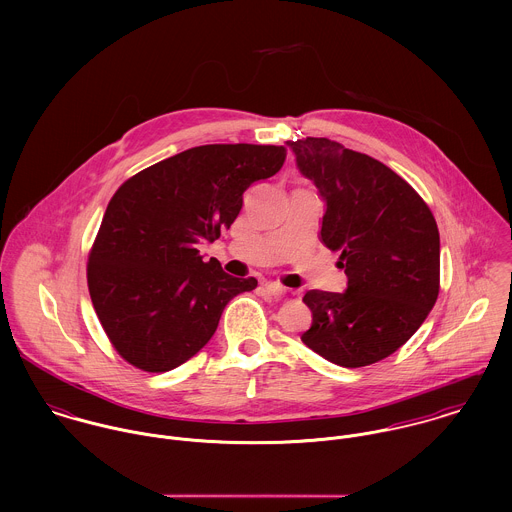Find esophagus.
I'll return each instance as SVG.
<instances>
[{
  "mask_svg": "<svg viewBox=\"0 0 512 512\" xmlns=\"http://www.w3.org/2000/svg\"><path fill=\"white\" fill-rule=\"evenodd\" d=\"M264 290H266L268 295H274V297H282V295H286V292H288L282 284H276V282H266Z\"/></svg>",
  "mask_w": 512,
  "mask_h": 512,
  "instance_id": "34e87169",
  "label": "esophagus"
}]
</instances>
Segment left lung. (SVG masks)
Masks as SVG:
<instances>
[{
	"label": "left lung",
	"instance_id": "8db88e82",
	"mask_svg": "<svg viewBox=\"0 0 512 512\" xmlns=\"http://www.w3.org/2000/svg\"><path fill=\"white\" fill-rule=\"evenodd\" d=\"M325 215L321 242L341 252L343 293L303 295L311 327L301 341L329 363L359 368L398 351L439 293V232L424 199L390 167L327 138L288 142Z\"/></svg>",
	"mask_w": 512,
	"mask_h": 512
}]
</instances>
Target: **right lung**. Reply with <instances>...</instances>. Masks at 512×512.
<instances>
[{"instance_id": "add662e5", "label": "right lung", "mask_w": 512, "mask_h": 512, "mask_svg": "<svg viewBox=\"0 0 512 512\" xmlns=\"http://www.w3.org/2000/svg\"><path fill=\"white\" fill-rule=\"evenodd\" d=\"M284 146L191 147L130 177L110 199L88 256V292L124 361L167 372L215 335L226 303L256 278H232L197 244L215 242L244 191L276 175Z\"/></svg>"}]
</instances>
